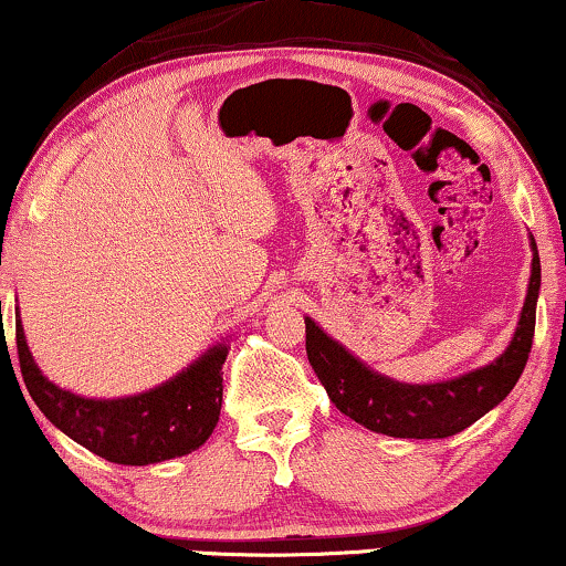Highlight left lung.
I'll return each instance as SVG.
<instances>
[{"label": "left lung", "mask_w": 566, "mask_h": 566, "mask_svg": "<svg viewBox=\"0 0 566 566\" xmlns=\"http://www.w3.org/2000/svg\"><path fill=\"white\" fill-rule=\"evenodd\" d=\"M527 297L510 347L489 366L439 384H402L368 368L332 339L316 321L305 318L307 360L326 395L355 423L395 439H447L473 426L510 395L525 370L533 347L535 305L541 290V259L535 240Z\"/></svg>", "instance_id": "obj_1"}]
</instances>
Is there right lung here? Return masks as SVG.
I'll return each instance as SVG.
<instances>
[{"label": "right lung", "mask_w": 566, "mask_h": 566, "mask_svg": "<svg viewBox=\"0 0 566 566\" xmlns=\"http://www.w3.org/2000/svg\"><path fill=\"white\" fill-rule=\"evenodd\" d=\"M20 370L35 407L64 436L114 464H154L196 452L221 412V366L227 345L206 349L182 374L135 397L88 399L60 389L35 366L23 324L15 318Z\"/></svg>", "instance_id": "add662e5"}]
</instances>
